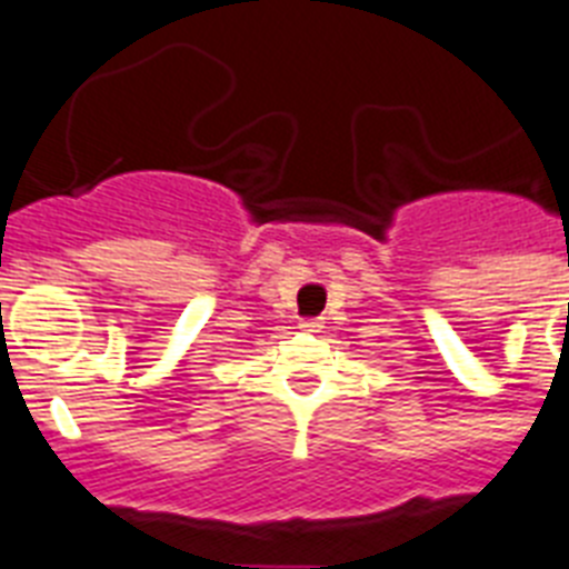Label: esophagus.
<instances>
[{"mask_svg":"<svg viewBox=\"0 0 569 569\" xmlns=\"http://www.w3.org/2000/svg\"><path fill=\"white\" fill-rule=\"evenodd\" d=\"M300 329H303V332H321L323 321L321 318H303V321H300Z\"/></svg>","mask_w":569,"mask_h":569,"instance_id":"1","label":"esophagus"}]
</instances>
